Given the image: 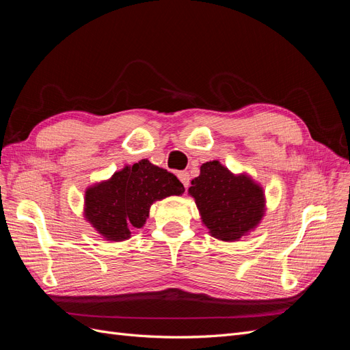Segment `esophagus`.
Instances as JSON below:
<instances>
[{
  "instance_id": "34e87169",
  "label": "esophagus",
  "mask_w": 350,
  "mask_h": 350,
  "mask_svg": "<svg viewBox=\"0 0 350 350\" xmlns=\"http://www.w3.org/2000/svg\"><path fill=\"white\" fill-rule=\"evenodd\" d=\"M178 178H179V181L183 183V185L185 187V188H188L189 187V174L188 172H179L178 174Z\"/></svg>"
}]
</instances>
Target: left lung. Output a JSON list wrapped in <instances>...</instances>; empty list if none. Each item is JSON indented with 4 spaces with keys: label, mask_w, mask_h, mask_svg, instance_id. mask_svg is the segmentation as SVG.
Returning a JSON list of instances; mask_svg holds the SVG:
<instances>
[{
    "label": "left lung",
    "mask_w": 350,
    "mask_h": 350,
    "mask_svg": "<svg viewBox=\"0 0 350 350\" xmlns=\"http://www.w3.org/2000/svg\"><path fill=\"white\" fill-rule=\"evenodd\" d=\"M188 194L196 200L210 235L226 242L256 229L266 211L262 188L247 174H232L219 161L201 165Z\"/></svg>",
    "instance_id": "8db88e82"
}]
</instances>
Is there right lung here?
Returning <instances> with one entry per match:
<instances>
[{
  "instance_id": "right-lung-1",
  "label": "right lung",
  "mask_w": 350,
  "mask_h": 350,
  "mask_svg": "<svg viewBox=\"0 0 350 350\" xmlns=\"http://www.w3.org/2000/svg\"><path fill=\"white\" fill-rule=\"evenodd\" d=\"M184 191L174 174L142 159L86 189L84 217L107 241H125L144 226L154 201Z\"/></svg>"
}]
</instances>
